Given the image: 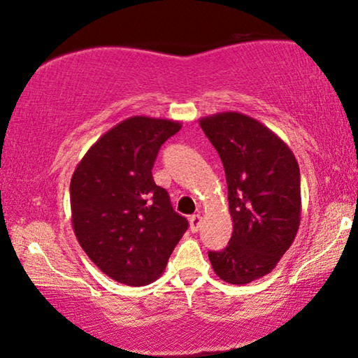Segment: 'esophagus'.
Returning a JSON list of instances; mask_svg holds the SVG:
<instances>
[{"instance_id": "34e87169", "label": "esophagus", "mask_w": 358, "mask_h": 358, "mask_svg": "<svg viewBox=\"0 0 358 358\" xmlns=\"http://www.w3.org/2000/svg\"><path fill=\"white\" fill-rule=\"evenodd\" d=\"M201 225H202V217L199 215V213H196V215L189 217V230L191 231H193V233L199 231Z\"/></svg>"}]
</instances>
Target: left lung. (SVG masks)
I'll return each mask as SVG.
<instances>
[{"label":"left lung","instance_id":"obj_1","mask_svg":"<svg viewBox=\"0 0 358 358\" xmlns=\"http://www.w3.org/2000/svg\"><path fill=\"white\" fill-rule=\"evenodd\" d=\"M222 159L233 233L209 250L217 276L230 285L268 275L291 248L301 223V172L280 136L252 117L218 112L199 120Z\"/></svg>","mask_w":358,"mask_h":358}]
</instances>
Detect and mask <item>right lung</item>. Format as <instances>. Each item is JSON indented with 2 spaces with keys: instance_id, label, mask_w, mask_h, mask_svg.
I'll list each match as a JSON object with an SVG mask.
<instances>
[{
  "instance_id": "right-lung-1",
  "label": "right lung",
  "mask_w": 358,
  "mask_h": 358,
  "mask_svg": "<svg viewBox=\"0 0 358 358\" xmlns=\"http://www.w3.org/2000/svg\"><path fill=\"white\" fill-rule=\"evenodd\" d=\"M180 128L175 120L130 117L104 133L72 175V225L80 246L103 273L124 285L156 281L188 230L151 172L159 149Z\"/></svg>"
}]
</instances>
